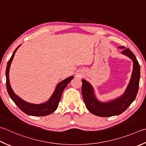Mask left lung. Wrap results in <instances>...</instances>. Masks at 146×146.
I'll list each match as a JSON object with an SVG mask.
<instances>
[{
    "mask_svg": "<svg viewBox=\"0 0 146 146\" xmlns=\"http://www.w3.org/2000/svg\"><path fill=\"white\" fill-rule=\"evenodd\" d=\"M123 49L121 53L133 61V71L130 81L124 94L119 98L109 102H101L96 98L94 90L89 82L82 79V93L87 110L94 115L101 117H110L120 115L135 100L138 92L141 70L136 57L129 48L119 47Z\"/></svg>",
    "mask_w": 146,
    "mask_h": 146,
    "instance_id": "left-lung-1",
    "label": "left lung"
}]
</instances>
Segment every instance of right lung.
Masks as SVG:
<instances>
[{
  "instance_id": "obj_1",
  "label": "right lung",
  "mask_w": 146,
  "mask_h": 146,
  "mask_svg": "<svg viewBox=\"0 0 146 146\" xmlns=\"http://www.w3.org/2000/svg\"><path fill=\"white\" fill-rule=\"evenodd\" d=\"M20 45L16 48L14 50L12 56L11 57L10 59L9 60L7 64L6 71H5V76H6V87L9 95L11 99L14 101L17 106H18L23 112L27 114L28 115H31L34 116H43L48 115L52 113L56 110L58 107L59 102L61 100L62 94L63 92L64 88L66 87L68 84L71 82L74 76H71L68 78L64 79V80L59 82L57 85V86L55 88L54 93L52 94V96L50 97V99L44 103L36 104L30 103L23 100L21 98H20L14 92L12 88L11 87L10 82H9V68L11 66V64L12 62L13 59L14 58V54L16 53V50Z\"/></svg>"
}]
</instances>
